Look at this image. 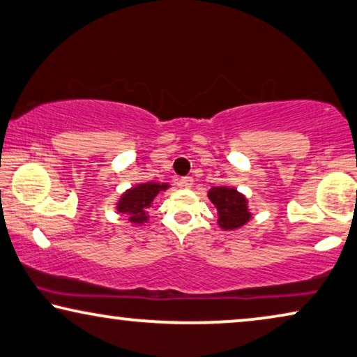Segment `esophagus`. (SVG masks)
Instances as JSON below:
<instances>
[{"instance_id": "esophagus-1", "label": "esophagus", "mask_w": 357, "mask_h": 357, "mask_svg": "<svg viewBox=\"0 0 357 357\" xmlns=\"http://www.w3.org/2000/svg\"><path fill=\"white\" fill-rule=\"evenodd\" d=\"M180 187H183V188H191V187H193V177L180 178Z\"/></svg>"}]
</instances>
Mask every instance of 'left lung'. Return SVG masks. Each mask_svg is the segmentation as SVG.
I'll use <instances>...</instances> for the list:
<instances>
[{
	"mask_svg": "<svg viewBox=\"0 0 357 357\" xmlns=\"http://www.w3.org/2000/svg\"><path fill=\"white\" fill-rule=\"evenodd\" d=\"M208 198L215 206L219 215V227L222 230L240 229L251 219L248 211V199L245 195L230 187H213L208 191Z\"/></svg>",
	"mask_w": 357,
	"mask_h": 357,
	"instance_id": "1",
	"label": "left lung"
}]
</instances>
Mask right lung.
<instances>
[{"mask_svg":"<svg viewBox=\"0 0 357 357\" xmlns=\"http://www.w3.org/2000/svg\"><path fill=\"white\" fill-rule=\"evenodd\" d=\"M169 183L146 182L138 183L130 190H127L117 203V213L127 214L128 222L135 225H142L148 222V209L151 208L153 199L156 198L159 191H166Z\"/></svg>","mask_w":357,"mask_h":357,"instance_id":"1","label":"right lung"}]
</instances>
